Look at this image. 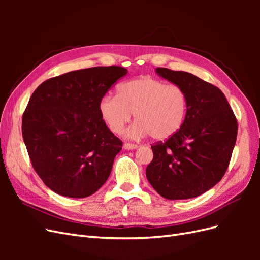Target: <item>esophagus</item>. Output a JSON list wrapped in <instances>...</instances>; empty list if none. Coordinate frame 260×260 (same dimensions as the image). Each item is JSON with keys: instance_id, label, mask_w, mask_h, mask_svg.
<instances>
[{"instance_id": "1", "label": "esophagus", "mask_w": 260, "mask_h": 260, "mask_svg": "<svg viewBox=\"0 0 260 260\" xmlns=\"http://www.w3.org/2000/svg\"><path fill=\"white\" fill-rule=\"evenodd\" d=\"M123 148L124 149H136V148H138V145L133 144V143H124Z\"/></svg>"}]
</instances>
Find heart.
Returning <instances> with one entry per match:
<instances>
[{
    "label": "heart",
    "instance_id": "1",
    "mask_svg": "<svg viewBox=\"0 0 260 260\" xmlns=\"http://www.w3.org/2000/svg\"><path fill=\"white\" fill-rule=\"evenodd\" d=\"M187 107V95L180 85L143 76L121 83L117 95L102 98L99 112L115 135H120L135 114L137 122L129 129V138L149 135L155 140H166L183 125Z\"/></svg>",
    "mask_w": 260,
    "mask_h": 260
}]
</instances>
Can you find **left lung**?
I'll return each mask as SVG.
<instances>
[{"mask_svg": "<svg viewBox=\"0 0 260 260\" xmlns=\"http://www.w3.org/2000/svg\"><path fill=\"white\" fill-rule=\"evenodd\" d=\"M156 73L185 91L188 107L176 135L152 145L154 157L146 178L165 199H193L224 176L237 141V117L214 84L168 68L158 67Z\"/></svg>", "mask_w": 260, "mask_h": 260, "instance_id": "left-lung-1", "label": "left lung"}]
</instances>
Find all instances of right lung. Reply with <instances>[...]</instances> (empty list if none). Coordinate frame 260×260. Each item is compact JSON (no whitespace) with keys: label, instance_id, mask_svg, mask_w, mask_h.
<instances>
[{"label":"right lung","instance_id":"obj_1","mask_svg":"<svg viewBox=\"0 0 260 260\" xmlns=\"http://www.w3.org/2000/svg\"><path fill=\"white\" fill-rule=\"evenodd\" d=\"M128 70L92 67L45 80L22 115V138L38 176L52 191L83 199L108 179L122 142L107 128L99 103Z\"/></svg>","mask_w":260,"mask_h":260}]
</instances>
